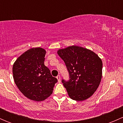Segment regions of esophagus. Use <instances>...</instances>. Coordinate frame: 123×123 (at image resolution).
<instances>
[{"mask_svg":"<svg viewBox=\"0 0 123 123\" xmlns=\"http://www.w3.org/2000/svg\"><path fill=\"white\" fill-rule=\"evenodd\" d=\"M56 79H58V82H59V83L61 82V77H60V75H58V76L56 77Z\"/></svg>","mask_w":123,"mask_h":123,"instance_id":"1","label":"esophagus"}]
</instances>
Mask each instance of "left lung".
<instances>
[{"label":"left lung","mask_w":123,"mask_h":123,"mask_svg":"<svg viewBox=\"0 0 123 123\" xmlns=\"http://www.w3.org/2000/svg\"><path fill=\"white\" fill-rule=\"evenodd\" d=\"M66 65L69 81L62 80L71 99L83 101L97 90L102 76V61L90 49L70 46L57 51Z\"/></svg>","instance_id":"left-lung-1"}]
</instances>
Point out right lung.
<instances>
[{
	"instance_id": "right-lung-1",
	"label": "right lung",
	"mask_w": 123,
	"mask_h": 123,
	"mask_svg": "<svg viewBox=\"0 0 123 123\" xmlns=\"http://www.w3.org/2000/svg\"><path fill=\"white\" fill-rule=\"evenodd\" d=\"M46 51L33 48L21 55L12 67L13 77L21 92L27 98L43 101L52 94L58 80L44 64Z\"/></svg>"
}]
</instances>
